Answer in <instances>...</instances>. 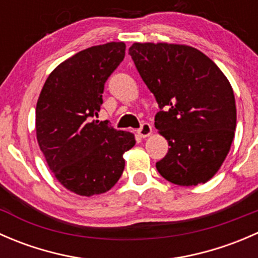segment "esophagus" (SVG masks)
I'll list each match as a JSON object with an SVG mask.
<instances>
[{
	"label": "esophagus",
	"instance_id": "1",
	"mask_svg": "<svg viewBox=\"0 0 258 258\" xmlns=\"http://www.w3.org/2000/svg\"><path fill=\"white\" fill-rule=\"evenodd\" d=\"M137 134H139L142 139L148 137L152 134V126H151L150 123H147V122H145V123H142V126L137 130Z\"/></svg>",
	"mask_w": 258,
	"mask_h": 258
}]
</instances>
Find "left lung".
Masks as SVG:
<instances>
[{
  "instance_id": "8db88e82",
  "label": "left lung",
  "mask_w": 258,
  "mask_h": 258,
  "mask_svg": "<svg viewBox=\"0 0 258 258\" xmlns=\"http://www.w3.org/2000/svg\"><path fill=\"white\" fill-rule=\"evenodd\" d=\"M128 53L161 108L155 126L170 146L156 168L178 186L205 183L235 137L236 102L227 77L191 46L136 42Z\"/></svg>"
}]
</instances>
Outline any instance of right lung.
<instances>
[{
    "label": "right lung",
    "instance_id": "1",
    "mask_svg": "<svg viewBox=\"0 0 258 258\" xmlns=\"http://www.w3.org/2000/svg\"><path fill=\"white\" fill-rule=\"evenodd\" d=\"M123 42L92 46L49 74L36 106V135L49 170L74 194L107 192L124 168L123 153L136 144L131 132L93 119L105 83L124 58Z\"/></svg>",
    "mask_w": 258,
    "mask_h": 258
}]
</instances>
